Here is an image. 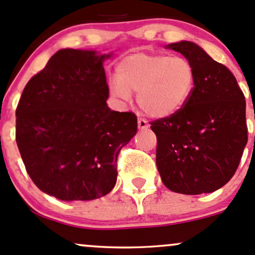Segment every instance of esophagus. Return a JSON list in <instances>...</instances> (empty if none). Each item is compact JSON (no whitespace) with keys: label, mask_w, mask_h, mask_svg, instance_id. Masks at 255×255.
<instances>
[{"label":"esophagus","mask_w":255,"mask_h":255,"mask_svg":"<svg viewBox=\"0 0 255 255\" xmlns=\"http://www.w3.org/2000/svg\"><path fill=\"white\" fill-rule=\"evenodd\" d=\"M138 128L139 129H146V128H149L148 121L144 119H138Z\"/></svg>","instance_id":"34e87169"}]
</instances>
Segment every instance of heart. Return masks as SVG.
Segmentation results:
<instances>
[{"label":"heart","instance_id":"1","mask_svg":"<svg viewBox=\"0 0 255 255\" xmlns=\"http://www.w3.org/2000/svg\"><path fill=\"white\" fill-rule=\"evenodd\" d=\"M194 83V68L187 58L140 52L119 63L110 92L123 101L136 92V103L145 114L166 119L186 105Z\"/></svg>","mask_w":255,"mask_h":255}]
</instances>
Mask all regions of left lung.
Segmentation results:
<instances>
[{
    "label": "left lung",
    "instance_id": "obj_1",
    "mask_svg": "<svg viewBox=\"0 0 255 255\" xmlns=\"http://www.w3.org/2000/svg\"><path fill=\"white\" fill-rule=\"evenodd\" d=\"M167 47L193 64L195 83L177 114L150 123L157 138V170L172 192H215L235 175L247 144L245 95L231 71L197 44Z\"/></svg>",
    "mask_w": 255,
    "mask_h": 255
}]
</instances>
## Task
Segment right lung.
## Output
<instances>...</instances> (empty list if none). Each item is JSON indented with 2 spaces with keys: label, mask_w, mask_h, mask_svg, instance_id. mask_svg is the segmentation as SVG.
<instances>
[{
  "label": "right lung",
  "mask_w": 255,
  "mask_h": 255,
  "mask_svg": "<svg viewBox=\"0 0 255 255\" xmlns=\"http://www.w3.org/2000/svg\"><path fill=\"white\" fill-rule=\"evenodd\" d=\"M110 55L63 49L24 88L15 140L40 191L60 200H93L112 191L121 149L135 135L133 112L107 106L103 62Z\"/></svg>",
  "instance_id": "1"
}]
</instances>
